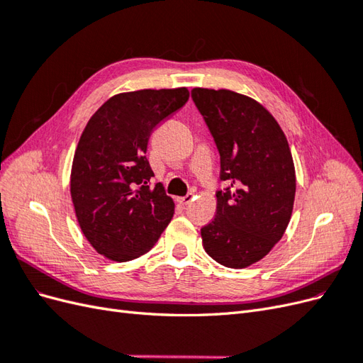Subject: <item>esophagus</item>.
I'll list each match as a JSON object with an SVG mask.
<instances>
[{
	"label": "esophagus",
	"mask_w": 363,
	"mask_h": 363,
	"mask_svg": "<svg viewBox=\"0 0 363 363\" xmlns=\"http://www.w3.org/2000/svg\"><path fill=\"white\" fill-rule=\"evenodd\" d=\"M192 199H194L192 194H188L186 196H180V199H177V203H179V204L186 206V204H189V203L192 201Z\"/></svg>",
	"instance_id": "1"
}]
</instances>
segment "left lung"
<instances>
[{
  "instance_id": "obj_1",
  "label": "left lung",
  "mask_w": 363,
  "mask_h": 363,
  "mask_svg": "<svg viewBox=\"0 0 363 363\" xmlns=\"http://www.w3.org/2000/svg\"><path fill=\"white\" fill-rule=\"evenodd\" d=\"M192 100L221 157L215 219L201 228L203 247L227 268L265 257L286 230L295 199L288 139L274 116L252 98L228 89L194 87Z\"/></svg>"
}]
</instances>
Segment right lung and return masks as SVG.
I'll return each instance as SVG.
<instances>
[{
    "mask_svg": "<svg viewBox=\"0 0 363 363\" xmlns=\"http://www.w3.org/2000/svg\"><path fill=\"white\" fill-rule=\"evenodd\" d=\"M189 100L186 87L118 94L86 124L71 169V199L89 244L115 262L150 251L174 215V201L147 159L148 139Z\"/></svg>",
    "mask_w": 363,
    "mask_h": 363,
    "instance_id": "add662e5",
    "label": "right lung"
}]
</instances>
